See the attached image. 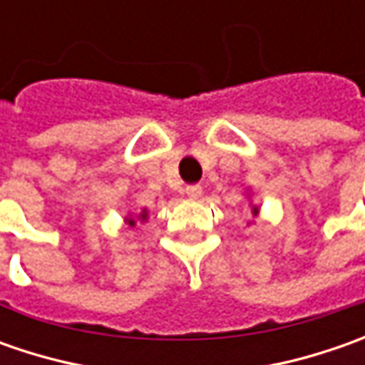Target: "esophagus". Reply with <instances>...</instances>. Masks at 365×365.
Masks as SVG:
<instances>
[{
    "label": "esophagus",
    "mask_w": 365,
    "mask_h": 365,
    "mask_svg": "<svg viewBox=\"0 0 365 365\" xmlns=\"http://www.w3.org/2000/svg\"><path fill=\"white\" fill-rule=\"evenodd\" d=\"M185 192H187V197H189L190 201H197V199L203 195V187H201V185H189V187L185 189Z\"/></svg>",
    "instance_id": "esophagus-1"
}]
</instances>
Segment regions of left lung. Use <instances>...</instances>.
Masks as SVG:
<instances>
[{"mask_svg": "<svg viewBox=\"0 0 365 365\" xmlns=\"http://www.w3.org/2000/svg\"><path fill=\"white\" fill-rule=\"evenodd\" d=\"M250 205H252V203H250ZM258 213H259L258 205H252V215H254V217H258Z\"/></svg>", "mask_w": 365, "mask_h": 365, "instance_id": "left-lung-1", "label": "left lung"}]
</instances>
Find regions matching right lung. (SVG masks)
<instances>
[{
	"label": "right lung",
	"instance_id": "add662e5",
	"mask_svg": "<svg viewBox=\"0 0 365 365\" xmlns=\"http://www.w3.org/2000/svg\"><path fill=\"white\" fill-rule=\"evenodd\" d=\"M138 219H140V221H146V219H148V209H142V211H140V213H135V215H133V213H130V215L125 217V223H128L130 227H133Z\"/></svg>",
	"mask_w": 365,
	"mask_h": 365
}]
</instances>
